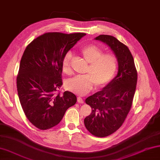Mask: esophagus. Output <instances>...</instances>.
Returning <instances> with one entry per match:
<instances>
[{
  "label": "esophagus",
  "mask_w": 160,
  "mask_h": 160,
  "mask_svg": "<svg viewBox=\"0 0 160 160\" xmlns=\"http://www.w3.org/2000/svg\"><path fill=\"white\" fill-rule=\"evenodd\" d=\"M77 102H79V103L80 104H83V99L81 98L80 96H79V97H77Z\"/></svg>",
  "instance_id": "1"
}]
</instances>
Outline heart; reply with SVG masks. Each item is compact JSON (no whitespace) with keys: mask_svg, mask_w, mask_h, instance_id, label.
<instances>
[{"mask_svg":"<svg viewBox=\"0 0 160 160\" xmlns=\"http://www.w3.org/2000/svg\"><path fill=\"white\" fill-rule=\"evenodd\" d=\"M83 58L89 63L87 74L75 77L65 83L66 88L70 91L83 95L90 91L93 83L97 88L106 85L113 79L118 68V61L112 54H103V51L95 45H88L81 50ZM71 53H68L62 60V71L69 74L71 71Z\"/></svg>","mask_w":160,"mask_h":160,"instance_id":"heart-1","label":"heart"}]
</instances>
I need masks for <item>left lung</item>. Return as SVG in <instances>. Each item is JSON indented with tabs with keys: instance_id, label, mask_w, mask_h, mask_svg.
Instances as JSON below:
<instances>
[{
	"instance_id": "1",
	"label": "left lung",
	"mask_w": 160,
	"mask_h": 160,
	"mask_svg": "<svg viewBox=\"0 0 160 160\" xmlns=\"http://www.w3.org/2000/svg\"><path fill=\"white\" fill-rule=\"evenodd\" d=\"M95 40L110 48L118 64L116 76L85 100L92 108L91 113L84 119L86 129L94 136L105 137L115 132L125 121L132 107L137 73L127 46L111 35H100Z\"/></svg>"
}]
</instances>
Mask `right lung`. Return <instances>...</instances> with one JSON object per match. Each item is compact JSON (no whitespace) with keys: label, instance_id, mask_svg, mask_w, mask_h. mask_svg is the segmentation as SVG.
Segmentation results:
<instances>
[{"label":"right lung","instance_id":"obj_1","mask_svg":"<svg viewBox=\"0 0 160 160\" xmlns=\"http://www.w3.org/2000/svg\"><path fill=\"white\" fill-rule=\"evenodd\" d=\"M85 33L47 32L32 41L24 51L17 78V92L26 116L38 129H50L61 121L77 102L70 91L55 95L61 88L65 56Z\"/></svg>","mask_w":160,"mask_h":160}]
</instances>
